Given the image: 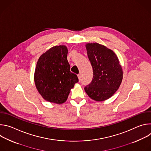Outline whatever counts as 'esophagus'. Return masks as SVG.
<instances>
[{
	"instance_id": "1",
	"label": "esophagus",
	"mask_w": 151,
	"mask_h": 151,
	"mask_svg": "<svg viewBox=\"0 0 151 151\" xmlns=\"http://www.w3.org/2000/svg\"><path fill=\"white\" fill-rule=\"evenodd\" d=\"M78 77L79 81H81V74H79V75H78Z\"/></svg>"
}]
</instances>
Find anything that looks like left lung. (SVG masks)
<instances>
[{"label":"left lung","mask_w":151,"mask_h":151,"mask_svg":"<svg viewBox=\"0 0 151 151\" xmlns=\"http://www.w3.org/2000/svg\"><path fill=\"white\" fill-rule=\"evenodd\" d=\"M93 70L91 82L84 88L88 96L97 101L111 97L119 88L123 71L115 53L98 43L85 45Z\"/></svg>","instance_id":"obj_1"}]
</instances>
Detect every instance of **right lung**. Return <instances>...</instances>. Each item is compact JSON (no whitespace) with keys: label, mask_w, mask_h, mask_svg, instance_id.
<instances>
[{"label":"right lung","mask_w":151,"mask_h":151,"mask_svg":"<svg viewBox=\"0 0 151 151\" xmlns=\"http://www.w3.org/2000/svg\"><path fill=\"white\" fill-rule=\"evenodd\" d=\"M68 52L65 45L55 46L43 53L37 62L34 75L36 87L43 99L51 103L65 102L79 81L70 70Z\"/></svg>","instance_id":"right-lung-1"}]
</instances>
